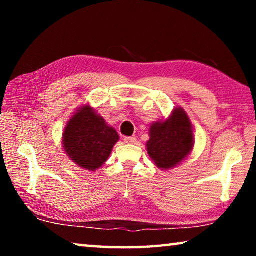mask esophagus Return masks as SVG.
<instances>
[{
  "label": "esophagus",
  "mask_w": 256,
  "mask_h": 256,
  "mask_svg": "<svg viewBox=\"0 0 256 256\" xmlns=\"http://www.w3.org/2000/svg\"><path fill=\"white\" fill-rule=\"evenodd\" d=\"M124 142L128 144H134L136 142V136H126V138H124Z\"/></svg>",
  "instance_id": "obj_1"
}]
</instances>
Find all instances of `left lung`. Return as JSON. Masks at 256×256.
I'll use <instances>...</instances> for the list:
<instances>
[{
	"label": "left lung",
	"mask_w": 256,
	"mask_h": 256,
	"mask_svg": "<svg viewBox=\"0 0 256 256\" xmlns=\"http://www.w3.org/2000/svg\"><path fill=\"white\" fill-rule=\"evenodd\" d=\"M149 136L146 150L160 170H170L177 166L193 150L192 124L182 107L175 108L167 120L151 125Z\"/></svg>",
	"instance_id": "obj_1"
}]
</instances>
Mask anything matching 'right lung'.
Masks as SVG:
<instances>
[{"instance_id":"1","label":"right lung","mask_w":256,"mask_h":256,"mask_svg":"<svg viewBox=\"0 0 256 256\" xmlns=\"http://www.w3.org/2000/svg\"><path fill=\"white\" fill-rule=\"evenodd\" d=\"M116 130L108 126L89 105L82 106L68 120L63 133V148L78 166L94 172L107 162L118 141Z\"/></svg>"}]
</instances>
